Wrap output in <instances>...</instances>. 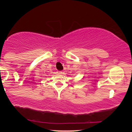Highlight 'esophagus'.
Listing matches in <instances>:
<instances>
[{
    "instance_id": "1",
    "label": "esophagus",
    "mask_w": 132,
    "mask_h": 132,
    "mask_svg": "<svg viewBox=\"0 0 132 132\" xmlns=\"http://www.w3.org/2000/svg\"><path fill=\"white\" fill-rule=\"evenodd\" d=\"M57 72L58 74H62V73H63V72H62V71H57Z\"/></svg>"
}]
</instances>
